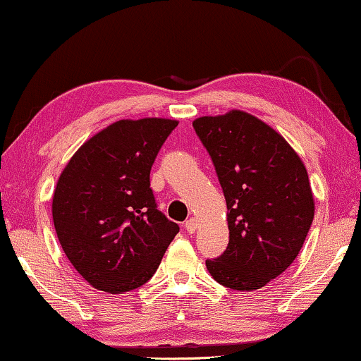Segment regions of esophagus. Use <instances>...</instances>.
I'll use <instances>...</instances> for the list:
<instances>
[{
	"mask_svg": "<svg viewBox=\"0 0 361 361\" xmlns=\"http://www.w3.org/2000/svg\"><path fill=\"white\" fill-rule=\"evenodd\" d=\"M197 221H195V219H189V221H185V224H184V227H185V231L189 232V233H194L195 231H197Z\"/></svg>",
	"mask_w": 361,
	"mask_h": 361,
	"instance_id": "34e87169",
	"label": "esophagus"
}]
</instances>
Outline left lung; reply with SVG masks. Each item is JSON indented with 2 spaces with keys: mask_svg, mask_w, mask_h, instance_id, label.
Segmentation results:
<instances>
[{
  "mask_svg": "<svg viewBox=\"0 0 361 361\" xmlns=\"http://www.w3.org/2000/svg\"><path fill=\"white\" fill-rule=\"evenodd\" d=\"M227 202V249L205 265L233 290H257L297 259L310 231L305 166L282 135L242 111L195 119Z\"/></svg>",
  "mask_w": 361,
  "mask_h": 361,
  "instance_id": "8db88e82",
  "label": "left lung"
}]
</instances>
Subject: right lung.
Masks as SVG:
<instances>
[{"mask_svg": "<svg viewBox=\"0 0 361 361\" xmlns=\"http://www.w3.org/2000/svg\"><path fill=\"white\" fill-rule=\"evenodd\" d=\"M177 121L123 119L84 142L53 197L59 243L92 287L123 293L156 274L179 226L157 209L151 167Z\"/></svg>", "mask_w": 361, "mask_h": 361, "instance_id": "1", "label": "right lung"}]
</instances>
